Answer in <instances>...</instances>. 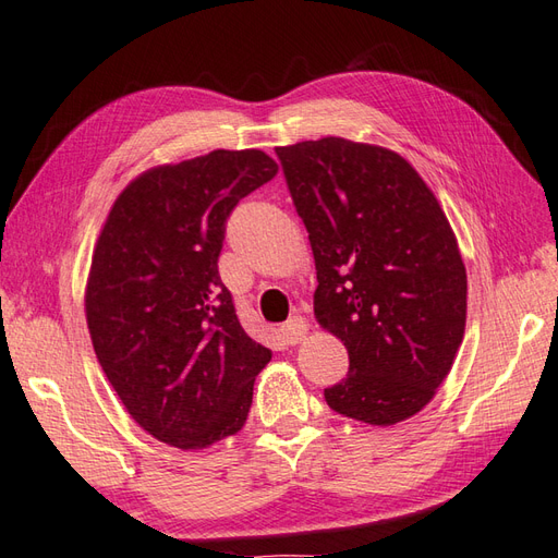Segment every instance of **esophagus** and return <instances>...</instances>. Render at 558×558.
I'll list each match as a JSON object with an SVG mask.
<instances>
[{
	"instance_id": "34e87169",
	"label": "esophagus",
	"mask_w": 558,
	"mask_h": 558,
	"mask_svg": "<svg viewBox=\"0 0 558 558\" xmlns=\"http://www.w3.org/2000/svg\"><path fill=\"white\" fill-rule=\"evenodd\" d=\"M280 335H282L284 341H288V344H299V341H304L306 335H308V323H306V318L294 316V318H290L288 323H282Z\"/></svg>"
}]
</instances>
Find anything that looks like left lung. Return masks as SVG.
Segmentation results:
<instances>
[{
	"mask_svg": "<svg viewBox=\"0 0 558 558\" xmlns=\"http://www.w3.org/2000/svg\"><path fill=\"white\" fill-rule=\"evenodd\" d=\"M316 259L313 311L344 341L335 412L403 422L448 377L466 323V270L436 195L401 155L339 136L276 148Z\"/></svg>",
	"mask_w": 558,
	"mask_h": 558,
	"instance_id": "1",
	"label": "left lung"
}]
</instances>
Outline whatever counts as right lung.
I'll return each instance as SVG.
<instances>
[{"mask_svg":"<svg viewBox=\"0 0 558 558\" xmlns=\"http://www.w3.org/2000/svg\"><path fill=\"white\" fill-rule=\"evenodd\" d=\"M278 174L262 150L143 171L118 195L84 294L96 359L134 422L181 450L238 434L270 351L219 276L226 219Z\"/></svg>","mask_w":558,"mask_h":558,"instance_id":"add662e5","label":"right lung"}]
</instances>
